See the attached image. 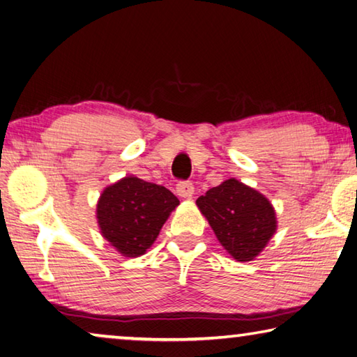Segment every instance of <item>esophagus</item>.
I'll use <instances>...</instances> for the list:
<instances>
[{
	"instance_id": "34e87169",
	"label": "esophagus",
	"mask_w": 357,
	"mask_h": 357,
	"mask_svg": "<svg viewBox=\"0 0 357 357\" xmlns=\"http://www.w3.org/2000/svg\"><path fill=\"white\" fill-rule=\"evenodd\" d=\"M176 192L181 198H192L195 187H193L190 181H179L176 184Z\"/></svg>"
}]
</instances>
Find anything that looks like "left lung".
Masks as SVG:
<instances>
[{"label":"left lung","mask_w":357,"mask_h":357,"mask_svg":"<svg viewBox=\"0 0 357 357\" xmlns=\"http://www.w3.org/2000/svg\"><path fill=\"white\" fill-rule=\"evenodd\" d=\"M217 239L238 261L259 255L277 229L275 211L268 198L238 179H227L197 200Z\"/></svg>","instance_id":"1"}]
</instances>
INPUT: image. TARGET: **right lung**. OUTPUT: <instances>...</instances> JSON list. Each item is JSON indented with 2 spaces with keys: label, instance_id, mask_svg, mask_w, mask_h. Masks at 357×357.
<instances>
[{
  "label": "right lung",
  "instance_id": "1",
  "mask_svg": "<svg viewBox=\"0 0 357 357\" xmlns=\"http://www.w3.org/2000/svg\"><path fill=\"white\" fill-rule=\"evenodd\" d=\"M179 200L164 185L126 176L108 185L98 202L102 236L121 255L135 258L149 249Z\"/></svg>",
  "mask_w": 357,
  "mask_h": 357
}]
</instances>
